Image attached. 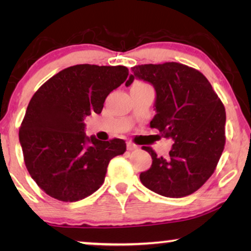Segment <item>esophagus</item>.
I'll use <instances>...</instances> for the list:
<instances>
[{
  "instance_id": "obj_1",
  "label": "esophagus",
  "mask_w": 251,
  "mask_h": 251,
  "mask_svg": "<svg viewBox=\"0 0 251 251\" xmlns=\"http://www.w3.org/2000/svg\"><path fill=\"white\" fill-rule=\"evenodd\" d=\"M126 149H128L129 151H133V150L138 149V146H137L136 144L131 143V142H128V143H126Z\"/></svg>"
}]
</instances>
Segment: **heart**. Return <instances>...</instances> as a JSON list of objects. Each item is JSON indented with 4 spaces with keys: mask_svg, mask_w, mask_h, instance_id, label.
Returning <instances> with one entry per match:
<instances>
[{
    "mask_svg": "<svg viewBox=\"0 0 251 251\" xmlns=\"http://www.w3.org/2000/svg\"><path fill=\"white\" fill-rule=\"evenodd\" d=\"M146 88H151L149 84L144 83V82H140V81H137L135 83L132 84V88L131 89H146Z\"/></svg>",
    "mask_w": 251,
    "mask_h": 251,
    "instance_id": "heart-1",
    "label": "heart"
}]
</instances>
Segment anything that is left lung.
<instances>
[{
    "mask_svg": "<svg viewBox=\"0 0 251 251\" xmlns=\"http://www.w3.org/2000/svg\"><path fill=\"white\" fill-rule=\"evenodd\" d=\"M131 71L126 87L138 78L155 89L156 114L151 128L174 140L167 159L143 146L153 161L150 169L140 174V181L167 198L194 193L214 174L224 151V105L207 77L186 65L147 64Z\"/></svg>",
    "mask_w": 251,
    "mask_h": 251,
    "instance_id": "8db88e82",
    "label": "left lung"
}]
</instances>
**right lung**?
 Instances as JSON below:
<instances>
[{"label":"right lung","instance_id":"right-lung-1","mask_svg":"<svg viewBox=\"0 0 251 251\" xmlns=\"http://www.w3.org/2000/svg\"><path fill=\"white\" fill-rule=\"evenodd\" d=\"M126 66L75 65L49 78L30 99L19 129L26 168L51 198L74 202L105 180L109 161L126 152L123 139L87 137L84 119L126 80Z\"/></svg>","mask_w":251,"mask_h":251}]
</instances>
